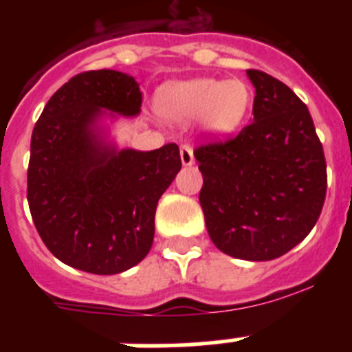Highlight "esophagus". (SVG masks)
<instances>
[{
	"label": "esophagus",
	"instance_id": "34e87169",
	"mask_svg": "<svg viewBox=\"0 0 352 352\" xmlns=\"http://www.w3.org/2000/svg\"><path fill=\"white\" fill-rule=\"evenodd\" d=\"M179 157H182L183 166H194V149H192L190 144H182V148H179Z\"/></svg>",
	"mask_w": 352,
	"mask_h": 352
}]
</instances>
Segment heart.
<instances>
[{
  "mask_svg": "<svg viewBox=\"0 0 352 352\" xmlns=\"http://www.w3.org/2000/svg\"><path fill=\"white\" fill-rule=\"evenodd\" d=\"M250 102V88L243 80L199 77L164 86L157 96V111L174 123L199 118L204 132L226 138L243 123Z\"/></svg>",
  "mask_w": 352,
  "mask_h": 352,
  "instance_id": "1",
  "label": "heart"
}]
</instances>
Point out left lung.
<instances>
[{"label":"left lung","mask_w":352,"mask_h":352,"mask_svg":"<svg viewBox=\"0 0 352 352\" xmlns=\"http://www.w3.org/2000/svg\"><path fill=\"white\" fill-rule=\"evenodd\" d=\"M254 120L236 138L199 146V203L227 256L272 261L301 243L326 197V160L309 109L289 86L247 70Z\"/></svg>","instance_id":"left-lung-1"}]
</instances>
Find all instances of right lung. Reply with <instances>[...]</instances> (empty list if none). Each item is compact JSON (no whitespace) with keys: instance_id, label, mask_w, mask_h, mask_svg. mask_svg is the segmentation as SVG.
I'll return each mask as SVG.
<instances>
[{"instance_id":"obj_1","label":"right lung","mask_w":352,"mask_h":352,"mask_svg":"<svg viewBox=\"0 0 352 352\" xmlns=\"http://www.w3.org/2000/svg\"><path fill=\"white\" fill-rule=\"evenodd\" d=\"M141 104L129 74L82 72L51 96L33 129L28 204L45 247L72 268L116 275L153 245L158 199L182 169L179 148L118 149L102 123L138 116Z\"/></svg>"}]
</instances>
